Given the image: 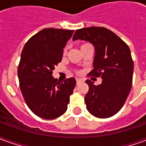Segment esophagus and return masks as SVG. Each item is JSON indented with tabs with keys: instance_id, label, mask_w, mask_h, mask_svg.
Wrapping results in <instances>:
<instances>
[{
	"instance_id": "34e87169",
	"label": "esophagus",
	"mask_w": 146,
	"mask_h": 146,
	"mask_svg": "<svg viewBox=\"0 0 146 146\" xmlns=\"http://www.w3.org/2000/svg\"><path fill=\"white\" fill-rule=\"evenodd\" d=\"M76 84H80V83L82 82V80L80 79H76Z\"/></svg>"
}]
</instances>
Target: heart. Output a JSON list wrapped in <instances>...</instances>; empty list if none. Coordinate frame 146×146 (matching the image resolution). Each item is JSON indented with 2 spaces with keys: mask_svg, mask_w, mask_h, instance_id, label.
Returning <instances> with one entry per match:
<instances>
[{
  "mask_svg": "<svg viewBox=\"0 0 146 146\" xmlns=\"http://www.w3.org/2000/svg\"><path fill=\"white\" fill-rule=\"evenodd\" d=\"M88 44H87V43H86V44H83L80 45V48H83V47H84V46H86V45H88ZM66 52H67V48L66 47V48H64V50H63V55H65V54H66Z\"/></svg>",
  "mask_w": 146,
  "mask_h": 146,
  "instance_id": "heart-1",
  "label": "heart"
}]
</instances>
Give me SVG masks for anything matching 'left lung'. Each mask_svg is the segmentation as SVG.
<instances>
[{
    "mask_svg": "<svg viewBox=\"0 0 146 146\" xmlns=\"http://www.w3.org/2000/svg\"><path fill=\"white\" fill-rule=\"evenodd\" d=\"M84 40L95 46L94 69L89 75L101 77V84L87 80L88 92L84 97L89 113L98 118H108L119 112L131 92L134 63L130 48L119 36L105 27L76 30L73 40Z\"/></svg>",
    "mask_w": 146,
    "mask_h": 146,
    "instance_id": "obj_1",
    "label": "left lung"
}]
</instances>
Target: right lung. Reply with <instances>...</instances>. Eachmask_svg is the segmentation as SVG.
<instances>
[{
  "label": "right lung",
  "mask_w": 146,
  "mask_h": 146,
  "mask_svg": "<svg viewBox=\"0 0 146 146\" xmlns=\"http://www.w3.org/2000/svg\"><path fill=\"white\" fill-rule=\"evenodd\" d=\"M73 33L44 29L28 40L22 51L18 66L21 92L30 110L43 119H54L66 113L76 85L73 77L61 83L52 76Z\"/></svg>",
  "instance_id": "1"
}]
</instances>
